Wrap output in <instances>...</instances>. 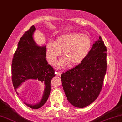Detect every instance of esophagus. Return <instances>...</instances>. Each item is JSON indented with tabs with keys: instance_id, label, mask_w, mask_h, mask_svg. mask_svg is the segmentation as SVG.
<instances>
[{
	"instance_id": "esophagus-1",
	"label": "esophagus",
	"mask_w": 122,
	"mask_h": 122,
	"mask_svg": "<svg viewBox=\"0 0 122 122\" xmlns=\"http://www.w3.org/2000/svg\"><path fill=\"white\" fill-rule=\"evenodd\" d=\"M56 75H57V76H61V74H62V72H60V71H57V72H56Z\"/></svg>"
}]
</instances>
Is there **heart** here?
Returning <instances> with one entry per match:
<instances>
[{"mask_svg": "<svg viewBox=\"0 0 122 122\" xmlns=\"http://www.w3.org/2000/svg\"><path fill=\"white\" fill-rule=\"evenodd\" d=\"M92 47V40L86 34L72 33L61 35L54 43L47 45L46 58L48 62L54 65L62 52L63 57L56 64V67L64 69L70 64L76 65L86 57Z\"/></svg>", "mask_w": 122, "mask_h": 122, "instance_id": "1", "label": "heart"}]
</instances>
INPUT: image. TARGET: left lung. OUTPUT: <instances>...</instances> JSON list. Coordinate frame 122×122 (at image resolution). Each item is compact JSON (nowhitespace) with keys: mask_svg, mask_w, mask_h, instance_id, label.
Wrapping results in <instances>:
<instances>
[{"mask_svg":"<svg viewBox=\"0 0 122 122\" xmlns=\"http://www.w3.org/2000/svg\"><path fill=\"white\" fill-rule=\"evenodd\" d=\"M107 51L99 36L83 61L61 75L66 97L73 106L84 108L98 98L106 74Z\"/></svg>","mask_w":122,"mask_h":122,"instance_id":"1","label":"left lung"}]
</instances>
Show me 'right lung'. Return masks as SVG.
<instances>
[{"mask_svg": "<svg viewBox=\"0 0 122 122\" xmlns=\"http://www.w3.org/2000/svg\"><path fill=\"white\" fill-rule=\"evenodd\" d=\"M36 30L32 25L21 37L14 53L12 64V82L17 95V89L29 80H37L45 85L41 100L36 104L24 103L32 109H37L47 100L51 91V79L55 76V70L46 59V46L36 43L33 35Z\"/></svg>", "mask_w": 122, "mask_h": 122, "instance_id": "right-lung-1", "label": "right lung"}]
</instances>
